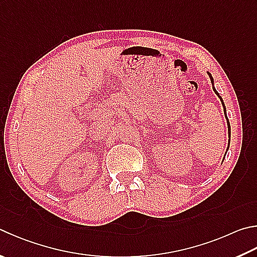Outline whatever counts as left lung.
Here are the masks:
<instances>
[{
	"mask_svg": "<svg viewBox=\"0 0 257 257\" xmlns=\"http://www.w3.org/2000/svg\"><path fill=\"white\" fill-rule=\"evenodd\" d=\"M209 76H210V80H211V83L213 84V78H212V76H211V74H209ZM213 91L216 92V94L219 96V94H218V92L214 90V87H213ZM220 97V96H219ZM220 100H221V103H222V105H223V102H222V99L220 97ZM223 110H225V113H226V109H225V105H223ZM226 119H227V123H228V132H229V134H230V124H229V121H228V118H227V114H226Z\"/></svg>",
	"mask_w": 257,
	"mask_h": 257,
	"instance_id": "left-lung-1",
	"label": "left lung"
}]
</instances>
